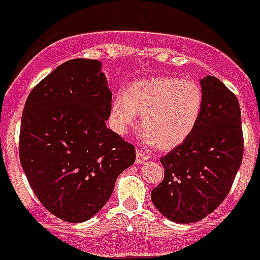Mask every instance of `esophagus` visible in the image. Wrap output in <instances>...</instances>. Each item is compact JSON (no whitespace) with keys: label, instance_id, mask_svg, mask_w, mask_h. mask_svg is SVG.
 <instances>
[{"label":"esophagus","instance_id":"34e87169","mask_svg":"<svg viewBox=\"0 0 260 260\" xmlns=\"http://www.w3.org/2000/svg\"><path fill=\"white\" fill-rule=\"evenodd\" d=\"M148 158H150V155H148L146 151L137 150V158H135V162H137V164H144Z\"/></svg>","mask_w":260,"mask_h":260}]
</instances>
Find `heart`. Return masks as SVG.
Returning a JSON list of instances; mask_svg holds the SVG:
<instances>
[{
  "mask_svg": "<svg viewBox=\"0 0 260 260\" xmlns=\"http://www.w3.org/2000/svg\"><path fill=\"white\" fill-rule=\"evenodd\" d=\"M202 107L203 92L195 80L151 78L135 82L126 92L114 96L109 123L117 134L125 135L142 113L139 141L146 146L171 150L191 134Z\"/></svg>",
  "mask_w": 260,
  "mask_h": 260,
  "instance_id": "obj_1",
  "label": "heart"
}]
</instances>
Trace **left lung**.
Here are the masks:
<instances>
[{"label": "left lung", "instance_id": "1", "mask_svg": "<svg viewBox=\"0 0 260 260\" xmlns=\"http://www.w3.org/2000/svg\"><path fill=\"white\" fill-rule=\"evenodd\" d=\"M203 107L191 134L161 158L164 180L151 201L168 220L191 224L222 203L242 162L240 103L221 80L201 79Z\"/></svg>", "mask_w": 260, "mask_h": 260}]
</instances>
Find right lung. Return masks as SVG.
Masks as SVG:
<instances>
[{
    "mask_svg": "<svg viewBox=\"0 0 260 260\" xmlns=\"http://www.w3.org/2000/svg\"><path fill=\"white\" fill-rule=\"evenodd\" d=\"M98 59H70L32 89L23 109L19 157L40 203L83 222L104 207L135 148L107 127L112 91Z\"/></svg>",
    "mask_w": 260,
    "mask_h": 260,
    "instance_id": "obj_1",
    "label": "right lung"
}]
</instances>
